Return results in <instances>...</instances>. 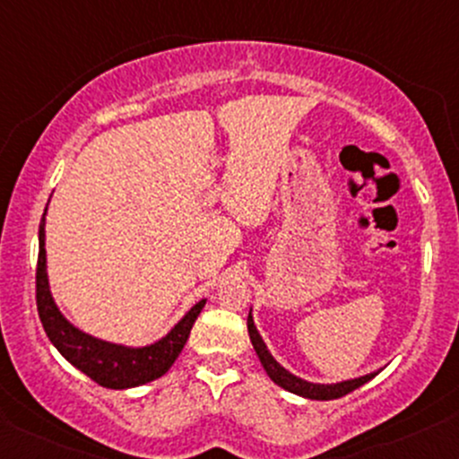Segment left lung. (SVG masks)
I'll return each instance as SVG.
<instances>
[{"mask_svg":"<svg viewBox=\"0 0 459 459\" xmlns=\"http://www.w3.org/2000/svg\"><path fill=\"white\" fill-rule=\"evenodd\" d=\"M248 335H250V342H253V346H255V351H256V357H259L261 366H264V370L268 372L270 379L274 381L276 385L283 387V390L291 392V394L303 396V399H311V401H333V399H340V396L349 394V392L357 390V387H359V385L368 384L372 377L379 375V370H377V372H370V375L357 377V379L340 381V384H311V381H305V379H300V377L291 375L290 370H285L283 366H281L279 361H276L274 357H272V352L268 351V346H265L264 337L259 335V331H256V326H255L253 309H250V314H248Z\"/></svg>","mask_w":459,"mask_h":459,"instance_id":"left-lung-1","label":"left lung"}]
</instances>
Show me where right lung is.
<instances>
[{
  "mask_svg": "<svg viewBox=\"0 0 459 459\" xmlns=\"http://www.w3.org/2000/svg\"><path fill=\"white\" fill-rule=\"evenodd\" d=\"M48 211V209H45ZM206 299L195 303L168 335L148 346H124L98 340L84 333L60 314L49 291L48 259H45V213L39 226V264H37V309L49 342L60 355L95 384L110 390H126L159 379L172 368L176 357L183 351L195 318L200 316Z\"/></svg>",
  "mask_w": 459,
  "mask_h": 459,
  "instance_id": "right-lung-1",
  "label": "right lung"
}]
</instances>
